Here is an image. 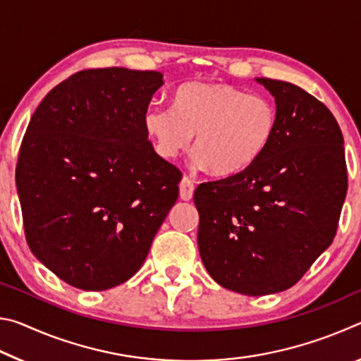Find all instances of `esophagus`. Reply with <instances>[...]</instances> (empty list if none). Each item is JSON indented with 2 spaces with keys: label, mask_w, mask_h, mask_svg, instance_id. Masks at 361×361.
Listing matches in <instances>:
<instances>
[{
  "label": "esophagus",
  "mask_w": 361,
  "mask_h": 361,
  "mask_svg": "<svg viewBox=\"0 0 361 361\" xmlns=\"http://www.w3.org/2000/svg\"><path fill=\"white\" fill-rule=\"evenodd\" d=\"M194 194V183L188 178V176H183L180 183V197L183 200H191Z\"/></svg>",
  "instance_id": "34e87169"
}]
</instances>
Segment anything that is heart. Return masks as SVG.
<instances>
[{
  "label": "heart",
  "mask_w": 361,
  "mask_h": 361,
  "mask_svg": "<svg viewBox=\"0 0 361 361\" xmlns=\"http://www.w3.org/2000/svg\"><path fill=\"white\" fill-rule=\"evenodd\" d=\"M143 126L159 156L175 159L191 143L194 161L226 176L252 166L277 130V106L266 95L223 82H185L172 106L151 103Z\"/></svg>",
  "instance_id": "1"
}]
</instances>
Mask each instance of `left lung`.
<instances>
[{"label": "left lung", "mask_w": 361, "mask_h": 361, "mask_svg": "<svg viewBox=\"0 0 361 361\" xmlns=\"http://www.w3.org/2000/svg\"><path fill=\"white\" fill-rule=\"evenodd\" d=\"M276 99L277 130L252 166L194 192L197 245L224 288L248 296L291 288L331 245L347 194L344 138L320 100L256 78Z\"/></svg>", "instance_id": "1"}]
</instances>
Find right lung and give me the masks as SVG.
<instances>
[{
	"label": "right lung",
	"mask_w": 361,
	"mask_h": 361,
	"mask_svg": "<svg viewBox=\"0 0 361 361\" xmlns=\"http://www.w3.org/2000/svg\"><path fill=\"white\" fill-rule=\"evenodd\" d=\"M162 73L84 70L33 113L16 167L32 253L71 286L124 283L178 199L181 172L152 148L143 114Z\"/></svg>",
	"instance_id": "add662e5"
}]
</instances>
